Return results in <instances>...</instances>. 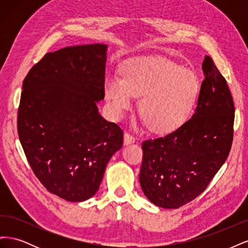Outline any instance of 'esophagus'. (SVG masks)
I'll return each mask as SVG.
<instances>
[{"label":"esophagus","instance_id":"34e87169","mask_svg":"<svg viewBox=\"0 0 248 248\" xmlns=\"http://www.w3.org/2000/svg\"><path fill=\"white\" fill-rule=\"evenodd\" d=\"M134 141H136V138L131 136L130 133H128V132L124 133V145H129V144H131V142H134Z\"/></svg>","mask_w":248,"mask_h":248}]
</instances>
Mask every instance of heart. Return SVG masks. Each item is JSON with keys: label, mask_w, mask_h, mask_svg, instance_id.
<instances>
[{"label": "heart", "mask_w": 248, "mask_h": 248, "mask_svg": "<svg viewBox=\"0 0 248 248\" xmlns=\"http://www.w3.org/2000/svg\"><path fill=\"white\" fill-rule=\"evenodd\" d=\"M122 79L108 77L104 92L117 116L131 108L132 97L149 128L168 133L188 118L200 92L196 74L166 58H137L122 67Z\"/></svg>", "instance_id": "obj_1"}]
</instances>
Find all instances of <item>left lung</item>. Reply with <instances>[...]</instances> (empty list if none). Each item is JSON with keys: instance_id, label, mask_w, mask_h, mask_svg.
<instances>
[{"instance_id": "left-lung-1", "label": "left lung", "mask_w": 248, "mask_h": 248, "mask_svg": "<svg viewBox=\"0 0 248 248\" xmlns=\"http://www.w3.org/2000/svg\"><path fill=\"white\" fill-rule=\"evenodd\" d=\"M192 117L166 137L142 141L140 183L154 205L177 209L204 191L227 160L234 134L235 107L227 80L205 57Z\"/></svg>"}]
</instances>
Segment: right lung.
Wrapping results in <instances>:
<instances>
[{"mask_svg": "<svg viewBox=\"0 0 248 248\" xmlns=\"http://www.w3.org/2000/svg\"><path fill=\"white\" fill-rule=\"evenodd\" d=\"M106 44L48 52L22 82L17 131L30 167L46 188L68 202L98 190L123 130L98 112L104 98Z\"/></svg>", "mask_w": 248, "mask_h": 248, "instance_id": "right-lung-1", "label": "right lung"}]
</instances>
